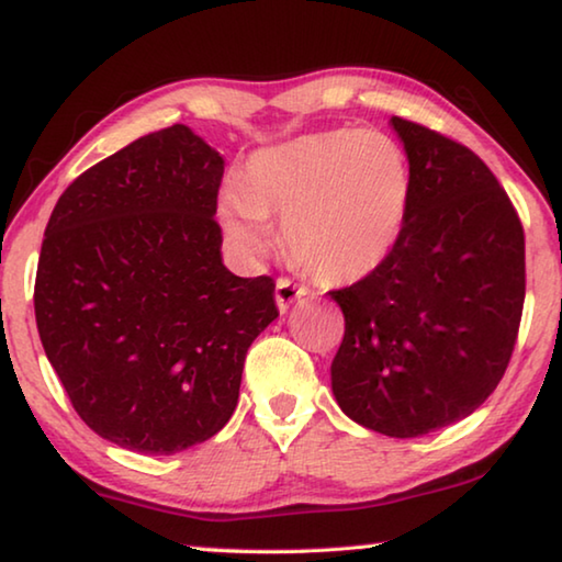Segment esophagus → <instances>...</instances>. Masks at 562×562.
<instances>
[{"label": "esophagus", "mask_w": 562, "mask_h": 562, "mask_svg": "<svg viewBox=\"0 0 562 562\" xmlns=\"http://www.w3.org/2000/svg\"><path fill=\"white\" fill-rule=\"evenodd\" d=\"M302 294H307V290L300 288V284L290 282L288 278H280L278 284H274V302H278L280 312H288L290 304L297 297H302Z\"/></svg>", "instance_id": "1"}]
</instances>
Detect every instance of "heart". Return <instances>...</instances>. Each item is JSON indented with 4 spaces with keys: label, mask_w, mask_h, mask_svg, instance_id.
<instances>
[{
    "label": "heart",
    "mask_w": 562,
    "mask_h": 562,
    "mask_svg": "<svg viewBox=\"0 0 562 562\" xmlns=\"http://www.w3.org/2000/svg\"><path fill=\"white\" fill-rule=\"evenodd\" d=\"M412 166L398 140L372 128L307 133L255 150L217 203L223 233L243 258L274 245L284 215L292 260L325 284H351L379 270L402 240L412 205Z\"/></svg>",
    "instance_id": "1"
}]
</instances>
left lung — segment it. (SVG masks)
I'll return each mask as SVG.
<instances>
[{"label":"left lung","instance_id":"8db88e82","mask_svg":"<svg viewBox=\"0 0 562 562\" xmlns=\"http://www.w3.org/2000/svg\"><path fill=\"white\" fill-rule=\"evenodd\" d=\"M412 166L394 252L329 292L345 315L331 392L351 422L414 439L473 414L498 386L526 300V240L506 190L456 140L392 116Z\"/></svg>","mask_w":562,"mask_h":562}]
</instances>
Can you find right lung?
I'll use <instances>...</instances> for the list:
<instances>
[{"mask_svg": "<svg viewBox=\"0 0 562 562\" xmlns=\"http://www.w3.org/2000/svg\"><path fill=\"white\" fill-rule=\"evenodd\" d=\"M225 160L183 123L64 190L34 284L36 327L76 414L101 439L178 453L231 422L245 355L280 315L272 278L223 265Z\"/></svg>", "mask_w": 562, "mask_h": 562, "instance_id": "1", "label": "right lung"}]
</instances>
